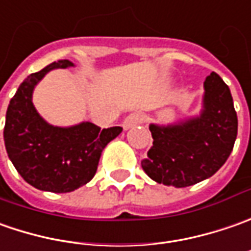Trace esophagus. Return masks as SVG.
Masks as SVG:
<instances>
[{"label":"esophagus","instance_id":"1","mask_svg":"<svg viewBox=\"0 0 251 251\" xmlns=\"http://www.w3.org/2000/svg\"><path fill=\"white\" fill-rule=\"evenodd\" d=\"M143 119H144L143 114H140V112H133V114L127 115V117L124 119L122 126H124V129H125V130H127V129H130V127H133V126L137 125V124L143 122Z\"/></svg>","mask_w":251,"mask_h":251}]
</instances>
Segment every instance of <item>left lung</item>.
I'll use <instances>...</instances> for the list:
<instances>
[{
	"instance_id": "1",
	"label": "left lung",
	"mask_w": 251,
	"mask_h": 251,
	"mask_svg": "<svg viewBox=\"0 0 251 251\" xmlns=\"http://www.w3.org/2000/svg\"><path fill=\"white\" fill-rule=\"evenodd\" d=\"M152 146L142 160L157 183L186 187L212 176L228 160L238 134V117L229 87L215 72L204 82L199 117L168 126L150 125Z\"/></svg>"
}]
</instances>
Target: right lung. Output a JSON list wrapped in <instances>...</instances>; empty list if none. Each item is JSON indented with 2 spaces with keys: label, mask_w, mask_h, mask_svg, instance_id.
<instances>
[{
  "label": "right lung",
  "mask_w": 251,
  "mask_h": 251,
  "mask_svg": "<svg viewBox=\"0 0 251 251\" xmlns=\"http://www.w3.org/2000/svg\"><path fill=\"white\" fill-rule=\"evenodd\" d=\"M68 59L52 62L29 75L6 109L5 149L13 167L33 187L52 193H68L90 182L101 152L122 132L121 126L102 129L91 122L69 127L47 124L36 111L31 96L36 84L56 68H69Z\"/></svg>",
  "instance_id": "1"
}]
</instances>
